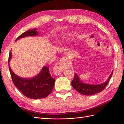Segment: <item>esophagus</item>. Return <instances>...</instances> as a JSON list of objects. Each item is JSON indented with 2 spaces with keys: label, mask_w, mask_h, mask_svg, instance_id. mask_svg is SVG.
<instances>
[{
  "label": "esophagus",
  "mask_w": 124,
  "mask_h": 124,
  "mask_svg": "<svg viewBox=\"0 0 124 124\" xmlns=\"http://www.w3.org/2000/svg\"><path fill=\"white\" fill-rule=\"evenodd\" d=\"M69 66L70 63L68 59L65 57H62L54 67L53 73L55 75H60L64 70L69 68Z\"/></svg>",
  "instance_id": "34e87169"
}]
</instances>
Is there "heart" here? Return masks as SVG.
I'll return each instance as SVG.
<instances>
[{
	"mask_svg": "<svg viewBox=\"0 0 124 124\" xmlns=\"http://www.w3.org/2000/svg\"><path fill=\"white\" fill-rule=\"evenodd\" d=\"M72 35V34L71 33H68L67 34V36H68V37H71Z\"/></svg>",
	"mask_w": 124,
	"mask_h": 124,
	"instance_id": "obj_1",
	"label": "heart"
}]
</instances>
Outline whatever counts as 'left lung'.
Returning <instances> with one entry per match:
<instances>
[{"label": "left lung", "mask_w": 124, "mask_h": 124, "mask_svg": "<svg viewBox=\"0 0 124 124\" xmlns=\"http://www.w3.org/2000/svg\"><path fill=\"white\" fill-rule=\"evenodd\" d=\"M113 71L109 75L108 78L105 82L99 84H90L83 82L80 80L79 76L75 73L74 78L72 81L71 85L73 88L80 94L85 95H91L99 93L105 89L107 86L109 80L112 77Z\"/></svg>", "instance_id": "obj_1"}]
</instances>
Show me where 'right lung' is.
Masks as SVG:
<instances>
[{"instance_id": "obj_1", "label": "right lung", "mask_w": 124, "mask_h": 124, "mask_svg": "<svg viewBox=\"0 0 124 124\" xmlns=\"http://www.w3.org/2000/svg\"><path fill=\"white\" fill-rule=\"evenodd\" d=\"M39 35L37 29L29 30L16 39V41L28 36H36ZM11 50L8 57V68L14 85L26 97L37 100L48 96L53 89L55 79L51 76L49 68L44 66L39 73L31 78H23L15 74L10 68V62L12 58Z\"/></svg>"}]
</instances>
